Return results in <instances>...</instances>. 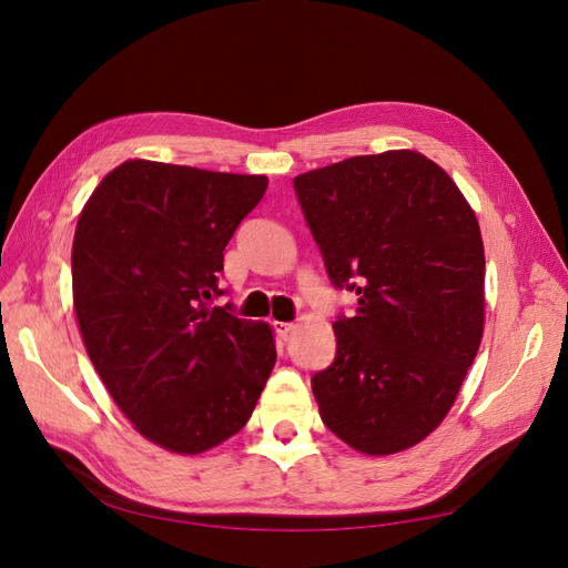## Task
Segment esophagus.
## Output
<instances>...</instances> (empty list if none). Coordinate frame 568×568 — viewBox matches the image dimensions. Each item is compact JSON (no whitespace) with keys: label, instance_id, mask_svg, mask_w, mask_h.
Segmentation results:
<instances>
[{"label":"esophagus","instance_id":"34e87169","mask_svg":"<svg viewBox=\"0 0 568 568\" xmlns=\"http://www.w3.org/2000/svg\"><path fill=\"white\" fill-rule=\"evenodd\" d=\"M294 329H296L294 322H274V332H277L282 338H286Z\"/></svg>","mask_w":568,"mask_h":568}]
</instances>
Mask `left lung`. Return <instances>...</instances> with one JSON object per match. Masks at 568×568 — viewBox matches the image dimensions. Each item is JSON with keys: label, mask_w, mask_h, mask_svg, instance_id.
Segmentation results:
<instances>
[{"label": "left lung", "mask_w": 568, "mask_h": 568, "mask_svg": "<svg viewBox=\"0 0 568 568\" xmlns=\"http://www.w3.org/2000/svg\"><path fill=\"white\" fill-rule=\"evenodd\" d=\"M336 288V357L313 376L320 417L365 455L424 440L448 415L484 336L486 257L476 215L417 151L355 156L294 180Z\"/></svg>", "instance_id": "left-lung-1"}]
</instances>
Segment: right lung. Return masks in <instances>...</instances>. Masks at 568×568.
<instances>
[{"label":"right lung","instance_id":"right-lung-1","mask_svg":"<svg viewBox=\"0 0 568 568\" xmlns=\"http://www.w3.org/2000/svg\"><path fill=\"white\" fill-rule=\"evenodd\" d=\"M265 189V175L125 161L80 213L84 348L123 415L165 450L199 455L242 432L277 359L267 324L213 305L222 251Z\"/></svg>","mask_w":568,"mask_h":568}]
</instances>
